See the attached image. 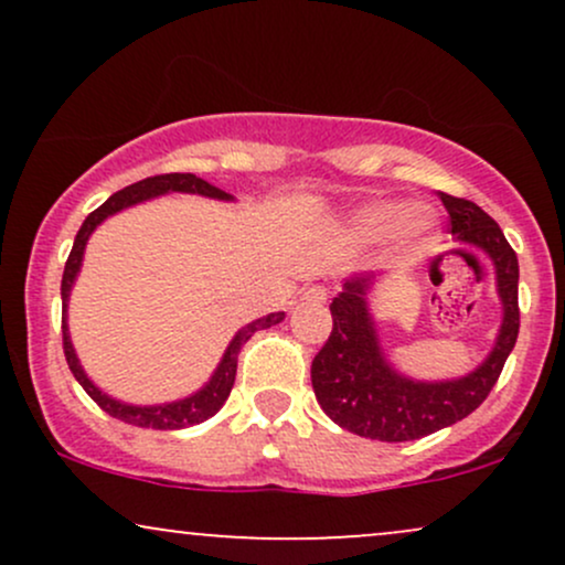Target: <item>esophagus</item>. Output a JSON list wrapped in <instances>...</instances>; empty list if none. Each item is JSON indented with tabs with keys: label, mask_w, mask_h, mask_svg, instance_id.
<instances>
[{
	"label": "esophagus",
	"mask_w": 565,
	"mask_h": 565,
	"mask_svg": "<svg viewBox=\"0 0 565 565\" xmlns=\"http://www.w3.org/2000/svg\"><path fill=\"white\" fill-rule=\"evenodd\" d=\"M329 291L323 287H305L302 289V300L305 302H327Z\"/></svg>",
	"instance_id": "34e87169"
}]
</instances>
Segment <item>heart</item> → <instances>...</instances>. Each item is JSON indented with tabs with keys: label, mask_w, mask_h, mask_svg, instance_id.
I'll use <instances>...</instances> for the list:
<instances>
[{
	"label": "heart",
	"mask_w": 565,
	"mask_h": 565,
	"mask_svg": "<svg viewBox=\"0 0 565 565\" xmlns=\"http://www.w3.org/2000/svg\"><path fill=\"white\" fill-rule=\"evenodd\" d=\"M436 228V215L412 201H369L348 220V233L359 244H377L387 238L414 242Z\"/></svg>",
	"instance_id": "b5f03b06"
}]
</instances>
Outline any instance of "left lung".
<instances>
[{
	"instance_id": "1",
	"label": "left lung",
	"mask_w": 565,
	"mask_h": 565,
	"mask_svg": "<svg viewBox=\"0 0 565 565\" xmlns=\"http://www.w3.org/2000/svg\"><path fill=\"white\" fill-rule=\"evenodd\" d=\"M451 217V233L459 242L478 246L497 270V291L502 300V327L491 353L468 377L446 382H417L387 364L377 329L369 313L366 295L374 274L348 278L334 297L332 334L310 366L313 393L327 417L361 438L414 440L449 427L483 404L497 385L521 329L518 310V257L512 246L478 204L440 193Z\"/></svg>"
}]
</instances>
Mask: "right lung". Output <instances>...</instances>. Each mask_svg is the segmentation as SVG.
Returning <instances> with one entry per match:
<instances>
[{
    "mask_svg": "<svg viewBox=\"0 0 565 565\" xmlns=\"http://www.w3.org/2000/svg\"><path fill=\"white\" fill-rule=\"evenodd\" d=\"M199 193V196H210V199H220V201H231V193L220 191V188L210 185L206 180L196 178L191 172H170V174H153V178L140 180V183H132L121 191H116L106 204L97 206L95 212H89L87 220L82 223L79 233L74 238V249H71L68 260H66V270H63V281H61V297H63V353H66L68 369L74 372V377L79 385L87 391L89 398L95 401L97 406L103 408L106 414L111 417L121 419L127 425H138V427H153V430H180V427H191L204 423V419L215 417L220 412V406L228 401L233 380H236V364H238V353H242V345L249 340L252 334L260 332V329H270L276 323L284 321V313H270L263 316V319L246 323L244 329H238L236 337L231 340L228 350L223 353V361L212 374V380L206 382L201 391H196L188 398L172 401V404H159V406H132V404H121V401L111 398L100 391V387L93 385V380L84 374V369L76 359L74 345H71V337H68V323H66V310H68V295L71 287H74L76 274L82 268V257H84V246H87L89 236L97 225L103 223L106 217L116 215V212L127 210V206L140 204V201L153 199V196H164V193Z\"/></svg>",
    "mask_w": 565,
    "mask_h": 565,
    "instance_id": "right-lung-1",
    "label": "right lung"
}]
</instances>
